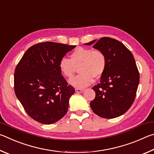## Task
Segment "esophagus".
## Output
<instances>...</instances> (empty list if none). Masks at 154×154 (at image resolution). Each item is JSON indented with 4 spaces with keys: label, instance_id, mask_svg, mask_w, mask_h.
Returning <instances> with one entry per match:
<instances>
[{
    "label": "esophagus",
    "instance_id": "obj_1",
    "mask_svg": "<svg viewBox=\"0 0 154 154\" xmlns=\"http://www.w3.org/2000/svg\"><path fill=\"white\" fill-rule=\"evenodd\" d=\"M83 91H84V90H83V89H79V88H76V89H75V92L77 93V94L82 93Z\"/></svg>",
    "mask_w": 154,
    "mask_h": 154
}]
</instances>
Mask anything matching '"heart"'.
Segmentation results:
<instances>
[{"mask_svg": "<svg viewBox=\"0 0 154 154\" xmlns=\"http://www.w3.org/2000/svg\"><path fill=\"white\" fill-rule=\"evenodd\" d=\"M106 57L100 49L77 48L72 52L71 59L63 57L58 67L62 75L66 78L73 76L76 67H79V75L69 80V83L77 88L87 87L94 78H99L105 71Z\"/></svg>", "mask_w": 154, "mask_h": 154, "instance_id": "1", "label": "heart"}]
</instances>
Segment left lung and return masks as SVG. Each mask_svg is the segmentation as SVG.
Segmentation results:
<instances>
[{"mask_svg":"<svg viewBox=\"0 0 154 154\" xmlns=\"http://www.w3.org/2000/svg\"><path fill=\"white\" fill-rule=\"evenodd\" d=\"M92 44L105 53L107 63L100 82L92 88L96 97L91 109L101 118H117L128 110L136 96L139 83L136 62L131 51L118 40L103 37L85 45Z\"/></svg>","mask_w":154,"mask_h":154,"instance_id":"1","label":"left lung"}]
</instances>
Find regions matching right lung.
Returning <instances> with one entry per match:
<instances>
[{"mask_svg": "<svg viewBox=\"0 0 154 154\" xmlns=\"http://www.w3.org/2000/svg\"><path fill=\"white\" fill-rule=\"evenodd\" d=\"M76 45L44 42L25 52L14 73V90L30 118L51 124L63 118L75 88L68 85L58 64Z\"/></svg>", "mask_w": 154, "mask_h": 154, "instance_id": "right-lung-1", "label": "right lung"}]
</instances>
